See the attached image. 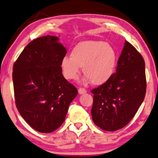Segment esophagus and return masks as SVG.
Segmentation results:
<instances>
[{"label":"esophagus","instance_id":"34e87169","mask_svg":"<svg viewBox=\"0 0 158 158\" xmlns=\"http://www.w3.org/2000/svg\"><path fill=\"white\" fill-rule=\"evenodd\" d=\"M87 92V90H86L85 88H79L78 89V93H79V94H85V93Z\"/></svg>","mask_w":158,"mask_h":158}]
</instances>
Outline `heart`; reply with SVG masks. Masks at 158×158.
<instances>
[{
	"label": "heart",
	"mask_w": 158,
	"mask_h": 158,
	"mask_svg": "<svg viewBox=\"0 0 158 158\" xmlns=\"http://www.w3.org/2000/svg\"><path fill=\"white\" fill-rule=\"evenodd\" d=\"M117 64L116 49L103 41H84L75 45L70 56H64L60 62L64 77L68 81L78 77L83 68L85 81L101 85L113 75Z\"/></svg>",
	"instance_id": "heart-1"
}]
</instances>
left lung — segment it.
<instances>
[{"mask_svg":"<svg viewBox=\"0 0 158 158\" xmlns=\"http://www.w3.org/2000/svg\"><path fill=\"white\" fill-rule=\"evenodd\" d=\"M94 124L114 131L126 126L138 111L146 94L145 64L139 52L125 41L116 73L91 90Z\"/></svg>","mask_w":158,"mask_h":158,"instance_id":"left-lung-1","label":"left lung"}]
</instances>
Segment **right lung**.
<instances>
[{"mask_svg": "<svg viewBox=\"0 0 158 158\" xmlns=\"http://www.w3.org/2000/svg\"><path fill=\"white\" fill-rule=\"evenodd\" d=\"M58 40L47 35L31 41L13 68L17 109L29 126L42 133L61 126L77 94L62 74L60 62L67 50Z\"/></svg>", "mask_w": 158, "mask_h": 158, "instance_id": "right-lung-1", "label": "right lung"}]
</instances>
